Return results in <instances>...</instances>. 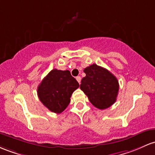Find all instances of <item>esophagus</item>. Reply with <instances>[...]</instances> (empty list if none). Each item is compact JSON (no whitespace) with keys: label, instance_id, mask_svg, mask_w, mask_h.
Wrapping results in <instances>:
<instances>
[{"label":"esophagus","instance_id":"1","mask_svg":"<svg viewBox=\"0 0 155 155\" xmlns=\"http://www.w3.org/2000/svg\"><path fill=\"white\" fill-rule=\"evenodd\" d=\"M76 80H77L78 82H79V84H80V82H81V77H80V76H77V77H76Z\"/></svg>","mask_w":155,"mask_h":155}]
</instances>
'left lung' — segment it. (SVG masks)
<instances>
[{"mask_svg":"<svg viewBox=\"0 0 155 155\" xmlns=\"http://www.w3.org/2000/svg\"><path fill=\"white\" fill-rule=\"evenodd\" d=\"M86 76L81 81L80 88L93 106L100 110L110 107L116 101L119 84L108 70L96 64L84 69Z\"/></svg>","mask_w":155,"mask_h":155,"instance_id":"1","label":"left lung"}]
</instances>
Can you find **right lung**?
Instances as JSON below:
<instances>
[{
	"label": "right lung",
	"mask_w": 155,
	"mask_h": 155,
	"mask_svg": "<svg viewBox=\"0 0 155 155\" xmlns=\"http://www.w3.org/2000/svg\"><path fill=\"white\" fill-rule=\"evenodd\" d=\"M79 87L78 81L69 71L54 69L38 86L37 95L50 111L59 114L68 106L71 95Z\"/></svg>",
	"instance_id": "right-lung-1"
}]
</instances>
